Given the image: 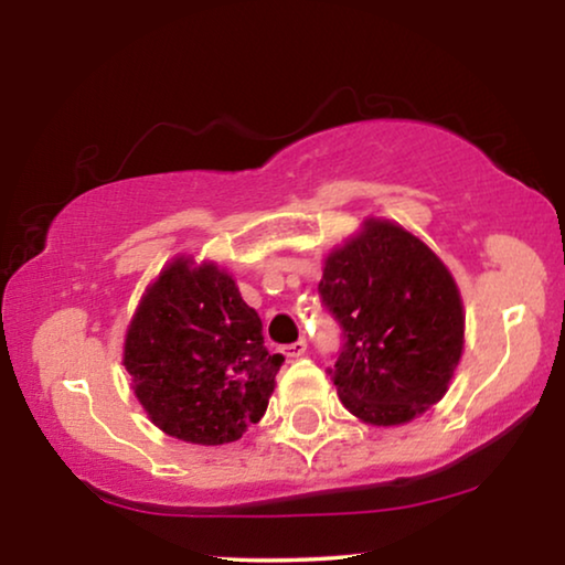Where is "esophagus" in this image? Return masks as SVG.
<instances>
[{"mask_svg":"<svg viewBox=\"0 0 565 565\" xmlns=\"http://www.w3.org/2000/svg\"><path fill=\"white\" fill-rule=\"evenodd\" d=\"M281 353H284L286 359H289V361H294V359H299V355H305V353H307V343H305V340H297V343L284 345V348H281Z\"/></svg>","mask_w":565,"mask_h":565,"instance_id":"esophagus-1","label":"esophagus"}]
</instances>
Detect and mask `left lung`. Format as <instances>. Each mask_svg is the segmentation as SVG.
Returning <instances> with one entry per match:
<instances>
[{
	"instance_id": "8db88e82",
	"label": "left lung",
	"mask_w": 565,
	"mask_h": 565,
	"mask_svg": "<svg viewBox=\"0 0 565 565\" xmlns=\"http://www.w3.org/2000/svg\"><path fill=\"white\" fill-rule=\"evenodd\" d=\"M320 294L345 335L330 373L351 415L394 427L443 399L463 353L466 312L430 245L392 220H363L324 258Z\"/></svg>"
}]
</instances>
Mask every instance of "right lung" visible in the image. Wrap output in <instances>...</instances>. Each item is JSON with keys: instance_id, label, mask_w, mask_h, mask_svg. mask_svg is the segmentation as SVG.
I'll return each mask as SVG.
<instances>
[{"instance_id": "obj_1", "label": "right lung", "mask_w": 565, "mask_h": 565, "mask_svg": "<svg viewBox=\"0 0 565 565\" xmlns=\"http://www.w3.org/2000/svg\"><path fill=\"white\" fill-rule=\"evenodd\" d=\"M225 268L177 256L148 284L125 332L122 365L150 423L171 438L225 445L266 415L281 353Z\"/></svg>"}]
</instances>
